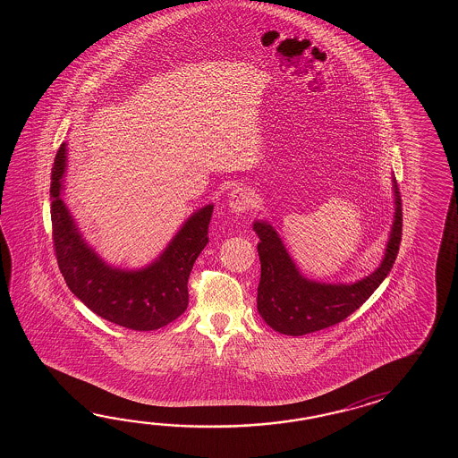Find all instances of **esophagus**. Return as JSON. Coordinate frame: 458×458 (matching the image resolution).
<instances>
[{"instance_id":"esophagus-1","label":"esophagus","mask_w":458,"mask_h":458,"mask_svg":"<svg viewBox=\"0 0 458 458\" xmlns=\"http://www.w3.org/2000/svg\"><path fill=\"white\" fill-rule=\"evenodd\" d=\"M227 203L233 213H247L253 206V195L247 188L237 186L229 193Z\"/></svg>"}]
</instances>
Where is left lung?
Returning <instances> with one entry per match:
<instances>
[{
    "instance_id": "left-lung-1",
    "label": "left lung",
    "mask_w": 458,
    "mask_h": 458,
    "mask_svg": "<svg viewBox=\"0 0 458 458\" xmlns=\"http://www.w3.org/2000/svg\"><path fill=\"white\" fill-rule=\"evenodd\" d=\"M393 190L394 221L383 262L371 275L352 284H327L304 278L272 225L263 221L253 223V231L260 239L257 250L262 273L257 290V310L263 321L284 335H304L339 324L370 298L388 276L398 257L403 205L396 178H393Z\"/></svg>"
}]
</instances>
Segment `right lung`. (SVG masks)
<instances>
[{"label": "right lung", "instance_id": "right-lung-1", "mask_svg": "<svg viewBox=\"0 0 458 458\" xmlns=\"http://www.w3.org/2000/svg\"><path fill=\"white\" fill-rule=\"evenodd\" d=\"M65 146L59 147L52 166L50 217L54 250L70 292L103 319L132 331H156L175 321L188 306V278L208 243L215 206L196 211L164 253L146 268H113L81 239L60 198L67 166Z\"/></svg>", "mask_w": 458, "mask_h": 458}]
</instances>
